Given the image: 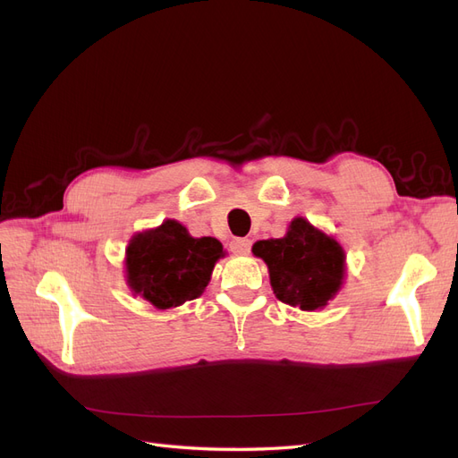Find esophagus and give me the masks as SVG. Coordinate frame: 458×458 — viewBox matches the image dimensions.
<instances>
[{"label":"esophagus","instance_id":"34e87169","mask_svg":"<svg viewBox=\"0 0 458 458\" xmlns=\"http://www.w3.org/2000/svg\"><path fill=\"white\" fill-rule=\"evenodd\" d=\"M229 248H231L233 254L244 256V254H248V251H250L251 242H250V239H233L231 244H229Z\"/></svg>","mask_w":458,"mask_h":458}]
</instances>
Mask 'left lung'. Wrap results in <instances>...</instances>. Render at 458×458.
Wrapping results in <instances>:
<instances>
[{"instance_id": "1", "label": "left lung", "mask_w": 458, "mask_h": 458, "mask_svg": "<svg viewBox=\"0 0 458 458\" xmlns=\"http://www.w3.org/2000/svg\"><path fill=\"white\" fill-rule=\"evenodd\" d=\"M251 251L269 267L276 297L290 307L322 309L341 286L343 248L303 217L293 219L284 239L259 241Z\"/></svg>"}]
</instances>
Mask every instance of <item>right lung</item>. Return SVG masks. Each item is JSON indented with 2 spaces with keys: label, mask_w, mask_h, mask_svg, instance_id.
<instances>
[{
  "label": "right lung",
  "mask_w": 458,
  "mask_h": 458,
  "mask_svg": "<svg viewBox=\"0 0 458 458\" xmlns=\"http://www.w3.org/2000/svg\"><path fill=\"white\" fill-rule=\"evenodd\" d=\"M224 246L212 236L193 239L174 219L140 233L127 248L129 286L157 309L178 307L199 297Z\"/></svg>",
  "instance_id": "1"
}]
</instances>
